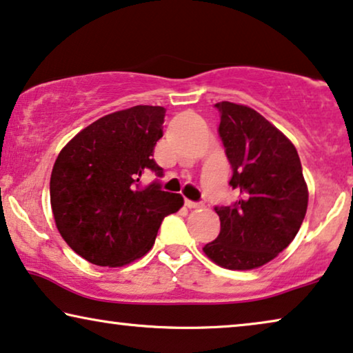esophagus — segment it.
<instances>
[{
    "instance_id": "1",
    "label": "esophagus",
    "mask_w": 353,
    "mask_h": 353,
    "mask_svg": "<svg viewBox=\"0 0 353 353\" xmlns=\"http://www.w3.org/2000/svg\"><path fill=\"white\" fill-rule=\"evenodd\" d=\"M185 206L188 210H195V208H201L203 203L200 201H192V200H185Z\"/></svg>"
}]
</instances>
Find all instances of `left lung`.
Masks as SVG:
<instances>
[{"instance_id":"obj_1","label":"left lung","mask_w":353,"mask_h":353,"mask_svg":"<svg viewBox=\"0 0 353 353\" xmlns=\"http://www.w3.org/2000/svg\"><path fill=\"white\" fill-rule=\"evenodd\" d=\"M217 128L238 200L214 206L221 232L203 251L217 265L251 270L288 248L305 217L309 192L296 147L261 113L219 102Z\"/></svg>"}]
</instances>
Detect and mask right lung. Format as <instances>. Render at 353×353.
Returning <instances> with one entry per match:
<instances>
[{"label":"right lung","mask_w":353,"mask_h":353,"mask_svg":"<svg viewBox=\"0 0 353 353\" xmlns=\"http://www.w3.org/2000/svg\"><path fill=\"white\" fill-rule=\"evenodd\" d=\"M166 110L136 105L105 115L78 132L54 163L49 193L57 230L91 264L121 267L150 251L163 219L183 198L165 192L153 148Z\"/></svg>","instance_id":"1"}]
</instances>
